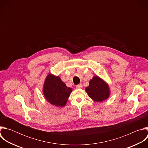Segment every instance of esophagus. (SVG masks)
Instances as JSON below:
<instances>
[{
    "label": "esophagus",
    "instance_id": "34e87169",
    "mask_svg": "<svg viewBox=\"0 0 148 148\" xmlns=\"http://www.w3.org/2000/svg\"><path fill=\"white\" fill-rule=\"evenodd\" d=\"M76 87H77V88H78V89L82 88V84H78V85H77V86H76Z\"/></svg>",
    "mask_w": 148,
    "mask_h": 148
}]
</instances>
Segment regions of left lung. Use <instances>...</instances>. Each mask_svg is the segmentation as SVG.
I'll list each match as a JSON object with an SVG mask.
<instances>
[{
  "instance_id": "left-lung-1",
  "label": "left lung",
  "mask_w": 148,
  "mask_h": 148,
  "mask_svg": "<svg viewBox=\"0 0 148 148\" xmlns=\"http://www.w3.org/2000/svg\"><path fill=\"white\" fill-rule=\"evenodd\" d=\"M86 91L90 98L97 102L107 99L110 95L108 84L97 75L90 79L89 86L86 88Z\"/></svg>"
}]
</instances>
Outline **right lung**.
Instances as JSON below:
<instances>
[{
  "mask_svg": "<svg viewBox=\"0 0 148 148\" xmlns=\"http://www.w3.org/2000/svg\"><path fill=\"white\" fill-rule=\"evenodd\" d=\"M43 91L49 102L56 107H63L66 105L73 90L67 87L58 76L49 73L45 79Z\"/></svg>",
  "mask_w": 148,
  "mask_h": 148,
  "instance_id": "add662e5",
  "label": "right lung"
}]
</instances>
